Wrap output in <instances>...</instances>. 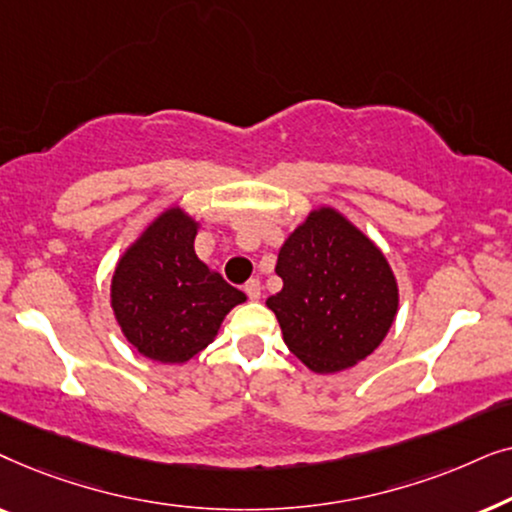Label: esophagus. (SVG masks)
Segmentation results:
<instances>
[{
    "instance_id": "34e87169",
    "label": "esophagus",
    "mask_w": 512,
    "mask_h": 512,
    "mask_svg": "<svg viewBox=\"0 0 512 512\" xmlns=\"http://www.w3.org/2000/svg\"><path fill=\"white\" fill-rule=\"evenodd\" d=\"M244 293H247L249 300L261 298V279H249V282L244 284Z\"/></svg>"
}]
</instances>
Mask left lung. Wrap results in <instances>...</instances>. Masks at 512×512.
Masks as SVG:
<instances>
[{
  "label": "left lung",
  "mask_w": 512,
  "mask_h": 512,
  "mask_svg": "<svg viewBox=\"0 0 512 512\" xmlns=\"http://www.w3.org/2000/svg\"><path fill=\"white\" fill-rule=\"evenodd\" d=\"M265 300L284 342L314 373L352 368L380 347L398 310L387 258L338 209L319 207L286 237Z\"/></svg>",
  "instance_id": "1"
}]
</instances>
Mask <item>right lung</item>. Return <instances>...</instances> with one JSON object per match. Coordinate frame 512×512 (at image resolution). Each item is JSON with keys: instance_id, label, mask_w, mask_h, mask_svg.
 <instances>
[{"instance_id": "add662e5", "label": "right lung", "mask_w": 512, "mask_h": 512, "mask_svg": "<svg viewBox=\"0 0 512 512\" xmlns=\"http://www.w3.org/2000/svg\"><path fill=\"white\" fill-rule=\"evenodd\" d=\"M195 235L198 221L181 207L165 209L125 249L111 277L114 317L146 359H193L216 338L223 317L247 300L200 261Z\"/></svg>"}]
</instances>
